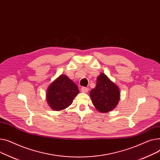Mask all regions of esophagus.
I'll use <instances>...</instances> for the list:
<instances>
[{"label": "esophagus", "mask_w": 160, "mask_h": 160, "mask_svg": "<svg viewBox=\"0 0 160 160\" xmlns=\"http://www.w3.org/2000/svg\"><path fill=\"white\" fill-rule=\"evenodd\" d=\"M81 91L84 93H87L88 91V88L87 87H82L81 88Z\"/></svg>", "instance_id": "obj_1"}]
</instances>
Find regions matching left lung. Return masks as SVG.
I'll return each mask as SVG.
<instances>
[{
	"label": "left lung",
	"mask_w": 160,
	"mask_h": 160,
	"mask_svg": "<svg viewBox=\"0 0 160 160\" xmlns=\"http://www.w3.org/2000/svg\"><path fill=\"white\" fill-rule=\"evenodd\" d=\"M93 105L100 112L107 113L114 109L120 99L118 87L106 76L101 73L97 78L96 87L90 92Z\"/></svg>",
	"instance_id": "1"
}]
</instances>
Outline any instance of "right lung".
<instances>
[{
    "label": "right lung",
    "instance_id": "right-lung-1",
    "mask_svg": "<svg viewBox=\"0 0 160 160\" xmlns=\"http://www.w3.org/2000/svg\"><path fill=\"white\" fill-rule=\"evenodd\" d=\"M79 92L78 86L65 75L53 81L46 92V100L50 108L55 111L68 107Z\"/></svg>",
    "mask_w": 160,
    "mask_h": 160
}]
</instances>
